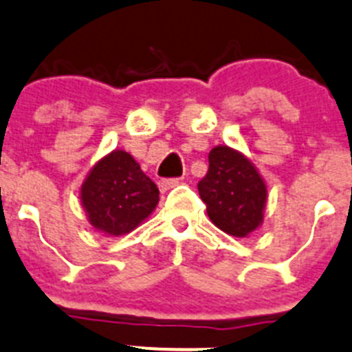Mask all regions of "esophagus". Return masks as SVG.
<instances>
[{
    "label": "esophagus",
    "mask_w": 352,
    "mask_h": 352,
    "mask_svg": "<svg viewBox=\"0 0 352 352\" xmlns=\"http://www.w3.org/2000/svg\"><path fill=\"white\" fill-rule=\"evenodd\" d=\"M180 182H182V179H161L160 182H157V186H160L161 192H166V191H170L172 187L179 186Z\"/></svg>",
    "instance_id": "obj_1"
}]
</instances>
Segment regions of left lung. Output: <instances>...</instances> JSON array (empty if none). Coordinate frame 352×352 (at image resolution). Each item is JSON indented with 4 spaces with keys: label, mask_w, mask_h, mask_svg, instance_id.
Masks as SVG:
<instances>
[{
    "label": "left lung",
    "mask_w": 352,
    "mask_h": 352,
    "mask_svg": "<svg viewBox=\"0 0 352 352\" xmlns=\"http://www.w3.org/2000/svg\"><path fill=\"white\" fill-rule=\"evenodd\" d=\"M208 172L198 191L210 221L228 234L246 238L261 228L267 201V186L245 154L217 146L208 154Z\"/></svg>",
    "instance_id": "left-lung-1"
}]
</instances>
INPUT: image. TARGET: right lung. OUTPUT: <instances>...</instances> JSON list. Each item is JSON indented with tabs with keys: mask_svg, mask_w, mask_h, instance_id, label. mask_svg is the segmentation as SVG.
<instances>
[{
	"mask_svg": "<svg viewBox=\"0 0 352 352\" xmlns=\"http://www.w3.org/2000/svg\"><path fill=\"white\" fill-rule=\"evenodd\" d=\"M80 199L97 231L121 236L153 213L160 191L131 154L116 149L95 163L81 186Z\"/></svg>",
	"mask_w": 352,
	"mask_h": 352,
	"instance_id": "add662e5",
	"label": "right lung"
}]
</instances>
